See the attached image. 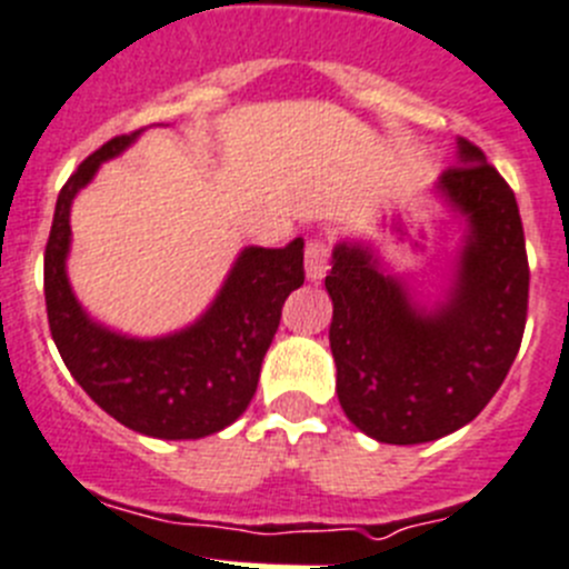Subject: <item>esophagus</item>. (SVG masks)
Here are the masks:
<instances>
[{
  "mask_svg": "<svg viewBox=\"0 0 569 569\" xmlns=\"http://www.w3.org/2000/svg\"><path fill=\"white\" fill-rule=\"evenodd\" d=\"M328 272V243L320 241V238H315V241H309V247H306V278L311 280V283H317V280L326 278Z\"/></svg>",
  "mask_w": 569,
  "mask_h": 569,
  "instance_id": "obj_1",
  "label": "esophagus"
}]
</instances>
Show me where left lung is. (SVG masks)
<instances>
[{"label":"left lung","mask_w":569,"mask_h":569,"mask_svg":"<svg viewBox=\"0 0 569 569\" xmlns=\"http://www.w3.org/2000/svg\"><path fill=\"white\" fill-rule=\"evenodd\" d=\"M432 190L463 230L438 297L353 238L333 247L326 278L339 405L379 443H429L475 421L522 342L530 272L517 196L463 137Z\"/></svg>","instance_id":"1"}]
</instances>
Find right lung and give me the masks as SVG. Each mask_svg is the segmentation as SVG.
Masks as SVG:
<instances>
[{
    "label": "right lung",
    "mask_w": 569,
    "mask_h": 569,
    "mask_svg": "<svg viewBox=\"0 0 569 569\" xmlns=\"http://www.w3.org/2000/svg\"><path fill=\"white\" fill-rule=\"evenodd\" d=\"M140 134L98 148L58 193L44 252L47 320L72 379L114 421L148 438H207L230 427L252 401L280 309L306 278L302 238L280 249L243 247L204 315L173 333L140 339L92 320L67 278L69 210L100 164Z\"/></svg>",
    "instance_id": "right-lung-1"
}]
</instances>
